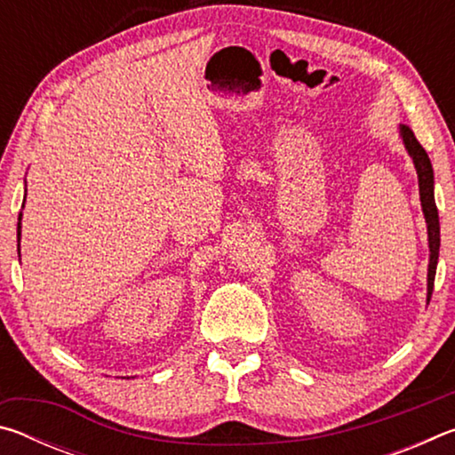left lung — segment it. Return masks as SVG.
Masks as SVG:
<instances>
[{
  "label": "left lung",
  "mask_w": 455,
  "mask_h": 455,
  "mask_svg": "<svg viewBox=\"0 0 455 455\" xmlns=\"http://www.w3.org/2000/svg\"><path fill=\"white\" fill-rule=\"evenodd\" d=\"M399 136H402L403 146L407 154H410L418 172V184H419V200L423 219L427 225V246H429V265H427V305L434 292V281H435V268H437V257H440V217H437V206L434 196V168H431V160L423 146L418 142V138L407 126L399 124Z\"/></svg>",
  "instance_id": "1"
}]
</instances>
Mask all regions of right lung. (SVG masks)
<instances>
[{"mask_svg": "<svg viewBox=\"0 0 455 455\" xmlns=\"http://www.w3.org/2000/svg\"><path fill=\"white\" fill-rule=\"evenodd\" d=\"M24 203H26V198H24ZM20 238H21V212L18 217V255H20Z\"/></svg>", "mask_w": 455, "mask_h": 455, "instance_id": "add662e5", "label": "right lung"}]
</instances>
